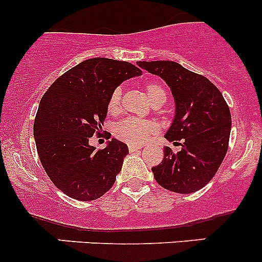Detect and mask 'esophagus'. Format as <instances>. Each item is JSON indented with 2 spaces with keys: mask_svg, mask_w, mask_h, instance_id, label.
<instances>
[{
  "mask_svg": "<svg viewBox=\"0 0 262 262\" xmlns=\"http://www.w3.org/2000/svg\"><path fill=\"white\" fill-rule=\"evenodd\" d=\"M128 148H129V150H130V152H137V150L141 149V147H139V146H134V144H129Z\"/></svg>",
  "mask_w": 262,
  "mask_h": 262,
  "instance_id": "esophagus-1",
  "label": "esophagus"
}]
</instances>
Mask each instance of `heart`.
I'll use <instances>...</instances> for the list:
<instances>
[{
	"label": "heart",
	"mask_w": 262,
	"mask_h": 262,
	"mask_svg": "<svg viewBox=\"0 0 262 262\" xmlns=\"http://www.w3.org/2000/svg\"><path fill=\"white\" fill-rule=\"evenodd\" d=\"M146 94L152 104L156 101L165 102L166 96H167L163 87L158 83H155V82H150L147 84ZM120 109L121 91L120 89H116L113 91L109 102H107V112L112 115H115L120 112ZM156 132H157V125L153 121L143 120V119L138 118L124 119L116 124L114 129L115 136L129 144H143Z\"/></svg>",
	"instance_id": "heart-1"
}]
</instances>
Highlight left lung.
I'll return each instance as SVG.
<instances>
[{"instance_id":"left-lung-1","label":"left lung","mask_w":262,"mask_h":262,"mask_svg":"<svg viewBox=\"0 0 262 262\" xmlns=\"http://www.w3.org/2000/svg\"><path fill=\"white\" fill-rule=\"evenodd\" d=\"M170 87L175 116L165 138L181 149L165 147L162 162L152 167L156 181L165 189L190 194L213 179L228 149L232 119L223 95L204 76L171 60L137 62ZM178 140L182 142L179 144Z\"/></svg>"}]
</instances>
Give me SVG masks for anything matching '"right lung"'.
<instances>
[{
	"label": "right lung",
	"instance_id": "obj_1",
	"mask_svg": "<svg viewBox=\"0 0 262 262\" xmlns=\"http://www.w3.org/2000/svg\"><path fill=\"white\" fill-rule=\"evenodd\" d=\"M142 71L129 62L91 58L60 76L41 97L34 121L39 158L67 196L90 202L112 189L128 146L113 138L96 150L90 138L102 130L113 91Z\"/></svg>",
	"mask_w": 262,
	"mask_h": 262
}]
</instances>
